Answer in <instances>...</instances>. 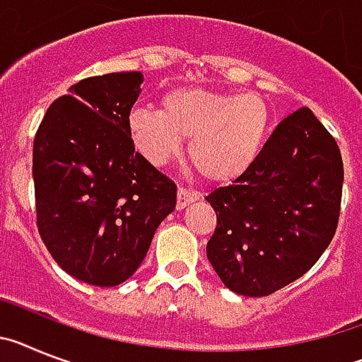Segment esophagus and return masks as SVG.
<instances>
[{
    "mask_svg": "<svg viewBox=\"0 0 362 362\" xmlns=\"http://www.w3.org/2000/svg\"><path fill=\"white\" fill-rule=\"evenodd\" d=\"M199 199V193H194L191 189H185V187H178L177 191V209H184V207L189 206L191 202Z\"/></svg>",
    "mask_w": 362,
    "mask_h": 362,
    "instance_id": "obj_1",
    "label": "esophagus"
}]
</instances>
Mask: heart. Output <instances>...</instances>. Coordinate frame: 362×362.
<instances>
[{"mask_svg": "<svg viewBox=\"0 0 362 362\" xmlns=\"http://www.w3.org/2000/svg\"><path fill=\"white\" fill-rule=\"evenodd\" d=\"M269 109L255 93H218L184 87L162 98V109L136 107L129 131L136 149L155 165L180 153L189 138V160L207 180L238 178L255 163L268 138Z\"/></svg>", "mask_w": 362, "mask_h": 362, "instance_id": "heart-1", "label": "heart"}]
</instances>
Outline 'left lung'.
<instances>
[{
    "label": "left lung",
    "instance_id": "8db88e82",
    "mask_svg": "<svg viewBox=\"0 0 362 362\" xmlns=\"http://www.w3.org/2000/svg\"><path fill=\"white\" fill-rule=\"evenodd\" d=\"M342 180L341 149L312 109L286 116L255 163L206 197L216 213L207 259L226 288L266 297L303 276L335 235Z\"/></svg>",
    "mask_w": 362,
    "mask_h": 362
}]
</instances>
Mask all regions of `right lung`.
Listing matches in <instances>:
<instances>
[{
    "instance_id": "add662e5",
    "label": "right lung",
    "mask_w": 362,
    "mask_h": 362,
    "mask_svg": "<svg viewBox=\"0 0 362 362\" xmlns=\"http://www.w3.org/2000/svg\"><path fill=\"white\" fill-rule=\"evenodd\" d=\"M142 72H111L69 87L34 136L36 224L52 259L93 286H118L146 259L177 206L171 178L134 153L129 115Z\"/></svg>"
}]
</instances>
